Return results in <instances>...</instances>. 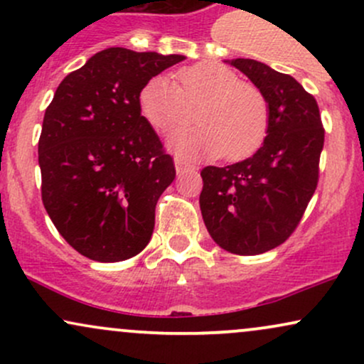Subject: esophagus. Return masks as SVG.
Instances as JSON below:
<instances>
[{
  "instance_id": "esophagus-1",
  "label": "esophagus",
  "mask_w": 364,
  "mask_h": 364,
  "mask_svg": "<svg viewBox=\"0 0 364 364\" xmlns=\"http://www.w3.org/2000/svg\"><path fill=\"white\" fill-rule=\"evenodd\" d=\"M174 164H176V171H178V173H183V171H186V169H191V168H193V166H191L190 162L183 161V159H179V157L174 159Z\"/></svg>"
}]
</instances>
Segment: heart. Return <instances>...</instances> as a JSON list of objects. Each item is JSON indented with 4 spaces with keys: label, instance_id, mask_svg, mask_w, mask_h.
Returning <instances> with one entry per match:
<instances>
[{
    "label": "heart",
    "instance_id": "obj_1",
    "mask_svg": "<svg viewBox=\"0 0 364 364\" xmlns=\"http://www.w3.org/2000/svg\"><path fill=\"white\" fill-rule=\"evenodd\" d=\"M139 109L156 132L168 135L196 119L200 127L179 132L171 147L183 156H225L241 161L267 140L270 107L257 85L217 63H196L176 72V83L156 75L141 85Z\"/></svg>",
    "mask_w": 364,
    "mask_h": 364
}]
</instances>
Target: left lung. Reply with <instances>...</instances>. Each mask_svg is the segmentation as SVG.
<instances>
[{"label":"left lung","mask_w":364,"mask_h":364,"mask_svg":"<svg viewBox=\"0 0 364 364\" xmlns=\"http://www.w3.org/2000/svg\"><path fill=\"white\" fill-rule=\"evenodd\" d=\"M231 65L265 94L270 129L250 159L202 169L200 210L220 248L260 255L298 228L318 185L325 129L315 97L291 75L245 58Z\"/></svg>","instance_id":"left-lung-1"}]
</instances>
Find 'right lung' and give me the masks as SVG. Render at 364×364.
I'll list each match as a JSON object with an SVG mask.
<instances>
[{"label":"right lung","mask_w":364,"mask_h":364,"mask_svg":"<svg viewBox=\"0 0 364 364\" xmlns=\"http://www.w3.org/2000/svg\"><path fill=\"white\" fill-rule=\"evenodd\" d=\"M179 54L107 48L63 78L39 136L41 195L66 243L95 262H121L149 245L173 157L139 109L149 78Z\"/></svg>","instance_id":"1"}]
</instances>
